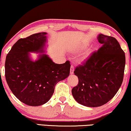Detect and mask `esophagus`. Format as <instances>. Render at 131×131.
<instances>
[{
	"mask_svg": "<svg viewBox=\"0 0 131 131\" xmlns=\"http://www.w3.org/2000/svg\"><path fill=\"white\" fill-rule=\"evenodd\" d=\"M74 66L71 65V69H70V74H72L74 73Z\"/></svg>",
	"mask_w": 131,
	"mask_h": 131,
	"instance_id": "1",
	"label": "esophagus"
}]
</instances>
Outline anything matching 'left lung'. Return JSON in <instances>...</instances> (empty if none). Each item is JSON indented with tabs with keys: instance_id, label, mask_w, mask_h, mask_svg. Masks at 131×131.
Returning <instances> with one entry per match:
<instances>
[{
	"instance_id": "8db88e82",
	"label": "left lung",
	"mask_w": 131,
	"mask_h": 131,
	"mask_svg": "<svg viewBox=\"0 0 131 131\" xmlns=\"http://www.w3.org/2000/svg\"><path fill=\"white\" fill-rule=\"evenodd\" d=\"M103 45L94 51L74 73L79 83L72 89L74 98L88 107H99L114 97L122 85L125 67V54L116 39L99 34Z\"/></svg>"
}]
</instances>
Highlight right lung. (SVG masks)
<instances>
[{
  "mask_svg": "<svg viewBox=\"0 0 131 131\" xmlns=\"http://www.w3.org/2000/svg\"><path fill=\"white\" fill-rule=\"evenodd\" d=\"M46 32L34 34L20 39L6 57L5 79L13 94L26 105L37 106L49 100L56 84L67 78L70 72L69 61L57 64L46 54H39L36 61L29 52L43 53Z\"/></svg>",
  "mask_w": 131,
  "mask_h": 131,
  "instance_id": "1",
  "label": "right lung"
}]
</instances>
